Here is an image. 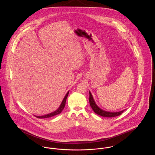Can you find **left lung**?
<instances>
[{
	"mask_svg": "<svg viewBox=\"0 0 155 155\" xmlns=\"http://www.w3.org/2000/svg\"><path fill=\"white\" fill-rule=\"evenodd\" d=\"M89 103H90V106L92 107V110L94 111V112L96 114L101 116L104 117H116V116H118L119 115H120L121 113H123V111L125 110H123L117 111V112H110V111L103 110L96 105V103L94 101V99L93 98V96L90 92H89Z\"/></svg>",
	"mask_w": 155,
	"mask_h": 155,
	"instance_id": "1",
	"label": "left lung"
}]
</instances>
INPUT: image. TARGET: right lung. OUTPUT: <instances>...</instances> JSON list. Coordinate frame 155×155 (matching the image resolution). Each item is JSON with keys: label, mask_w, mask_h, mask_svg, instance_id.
<instances>
[{"label": "right lung", "mask_w": 155, "mask_h": 155, "mask_svg": "<svg viewBox=\"0 0 155 155\" xmlns=\"http://www.w3.org/2000/svg\"><path fill=\"white\" fill-rule=\"evenodd\" d=\"M68 93H69V91L67 93V94L66 95L65 97H64V99H63V100L62 102L61 103V104H60V107H59V108H58L56 110L54 111H53V112H52L51 113H49V114H48L44 115V116H36L37 118H49V117H53V116H56V115H58V114H60V113L62 111V110H63V109H64V106H65L66 102L67 97V96H68Z\"/></svg>", "instance_id": "right-lung-1"}]
</instances>
